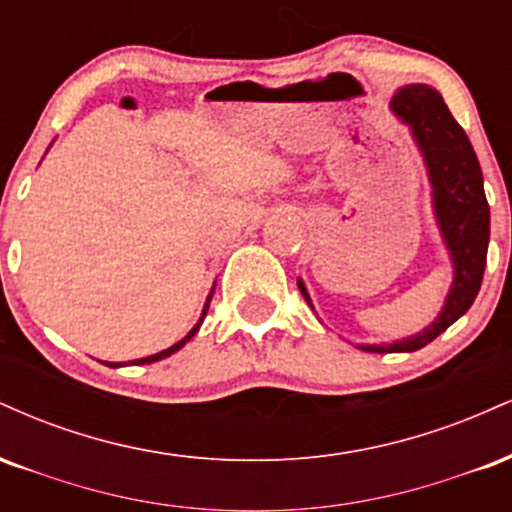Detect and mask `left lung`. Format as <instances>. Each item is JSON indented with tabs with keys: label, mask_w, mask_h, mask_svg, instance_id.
I'll return each instance as SVG.
<instances>
[{
	"label": "left lung",
	"mask_w": 512,
	"mask_h": 512,
	"mask_svg": "<svg viewBox=\"0 0 512 512\" xmlns=\"http://www.w3.org/2000/svg\"><path fill=\"white\" fill-rule=\"evenodd\" d=\"M390 110L404 125H409L424 156L428 180L433 187V214H436L440 236L452 260V286L440 315L424 332L402 342L358 346L373 354L421 349L467 313L484 279L491 231V211L484 195V178H481L477 154L464 129L450 115L443 96L426 84H409L392 96ZM298 289L313 308L301 279H298Z\"/></svg>",
	"instance_id": "left-lung-1"
}]
</instances>
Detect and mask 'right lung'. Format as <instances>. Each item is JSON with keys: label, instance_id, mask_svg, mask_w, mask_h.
Here are the masks:
<instances>
[{"label": "right lung", "instance_id": "add662e5", "mask_svg": "<svg viewBox=\"0 0 512 512\" xmlns=\"http://www.w3.org/2000/svg\"><path fill=\"white\" fill-rule=\"evenodd\" d=\"M211 296H214V289H211V293H209V298H207V303H204V310H202V317H199V322L195 327H192L190 330V334H187L185 339H180L178 344H173V346H168V349H163V351H158V354H154V356H146V358H137V361H132V363H137V366H142V363H154V361H161V358H166V356H170V354H175V351L178 349H182V346H185L187 342H190L192 337H195L197 334V330H199V325H202L204 322V315H207V310H209V303H211ZM105 366H110V368H120L122 363H105Z\"/></svg>", "mask_w": 512, "mask_h": 512}]
</instances>
